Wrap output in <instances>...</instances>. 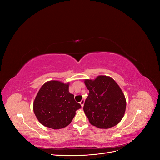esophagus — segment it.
<instances>
[{
	"mask_svg": "<svg viewBox=\"0 0 160 160\" xmlns=\"http://www.w3.org/2000/svg\"><path fill=\"white\" fill-rule=\"evenodd\" d=\"M84 103H85V100H84V99H82V100L81 101V102H80V104H81V107H82V108L83 107Z\"/></svg>",
	"mask_w": 160,
	"mask_h": 160,
	"instance_id": "1",
	"label": "esophagus"
}]
</instances>
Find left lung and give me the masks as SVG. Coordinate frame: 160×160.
<instances>
[{"mask_svg":"<svg viewBox=\"0 0 160 160\" xmlns=\"http://www.w3.org/2000/svg\"><path fill=\"white\" fill-rule=\"evenodd\" d=\"M89 91L83 110L89 123L99 129H108L123 119L126 99L118 84L111 77L99 75L95 79H85Z\"/></svg>","mask_w":160,"mask_h":160,"instance_id":"left-lung-1","label":"left lung"}]
</instances>
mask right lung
Here are the masks:
<instances>
[{
    "instance_id": "1",
    "label": "right lung",
    "mask_w": 160,
    "mask_h": 160,
    "mask_svg": "<svg viewBox=\"0 0 160 160\" xmlns=\"http://www.w3.org/2000/svg\"><path fill=\"white\" fill-rule=\"evenodd\" d=\"M69 83L52 80L42 85L33 102V111L42 125L53 129L65 128L81 108L69 91Z\"/></svg>"
}]
</instances>
